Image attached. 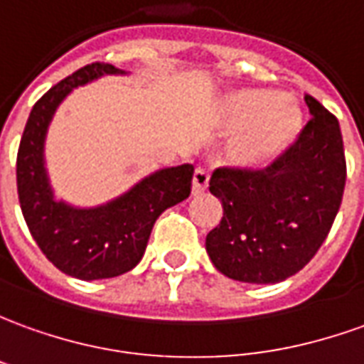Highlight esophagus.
Instances as JSON below:
<instances>
[{"label":"esophagus","instance_id":"esophagus-1","mask_svg":"<svg viewBox=\"0 0 364 364\" xmlns=\"http://www.w3.org/2000/svg\"><path fill=\"white\" fill-rule=\"evenodd\" d=\"M210 184V172H208L206 168H198L196 172H194V178H192V188H194V192L196 194H202L204 190Z\"/></svg>","mask_w":364,"mask_h":364}]
</instances>
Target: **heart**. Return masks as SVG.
Returning <instances> with one entry per match:
<instances>
[{"label":"heart","mask_w":364,"mask_h":364,"mask_svg":"<svg viewBox=\"0 0 364 364\" xmlns=\"http://www.w3.org/2000/svg\"><path fill=\"white\" fill-rule=\"evenodd\" d=\"M222 124L235 132L232 150L245 166H267L299 139V101L272 89H237L222 101Z\"/></svg>","instance_id":"obj_1"}]
</instances>
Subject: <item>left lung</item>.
<instances>
[{
  "instance_id": "8db88e82",
  "label": "left lung",
  "mask_w": 364,
  "mask_h": 364,
  "mask_svg": "<svg viewBox=\"0 0 364 364\" xmlns=\"http://www.w3.org/2000/svg\"><path fill=\"white\" fill-rule=\"evenodd\" d=\"M311 120L265 170L218 168L210 192L224 218L206 235L215 269L244 283H279L317 254L339 212L345 152L339 120L305 97Z\"/></svg>"
}]
</instances>
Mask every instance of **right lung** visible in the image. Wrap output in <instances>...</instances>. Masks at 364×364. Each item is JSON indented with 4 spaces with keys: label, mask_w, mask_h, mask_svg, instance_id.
<instances>
[{
    "label": "right lung",
    "mask_w": 364,
    "mask_h": 364,
    "mask_svg": "<svg viewBox=\"0 0 364 364\" xmlns=\"http://www.w3.org/2000/svg\"><path fill=\"white\" fill-rule=\"evenodd\" d=\"M109 75L129 73L92 63L45 92L27 119L17 152V194L29 232L57 269L82 282L136 267L158 215L190 196L194 176L192 164L160 168L99 206H73L55 196L45 160L49 124L75 89Z\"/></svg>",
    "instance_id": "1"
}]
</instances>
